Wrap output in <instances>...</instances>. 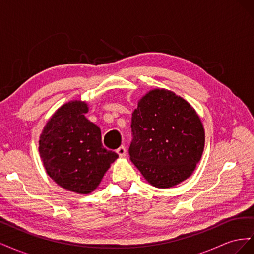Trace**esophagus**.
Listing matches in <instances>:
<instances>
[{"label":"esophagus","mask_w":254,"mask_h":254,"mask_svg":"<svg viewBox=\"0 0 254 254\" xmlns=\"http://www.w3.org/2000/svg\"><path fill=\"white\" fill-rule=\"evenodd\" d=\"M117 152L120 157H125L126 156V148L124 147V146H120V147L117 149Z\"/></svg>","instance_id":"34e87169"}]
</instances>
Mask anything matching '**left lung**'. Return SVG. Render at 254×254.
<instances>
[{"label": "left lung", "mask_w": 254, "mask_h": 254, "mask_svg": "<svg viewBox=\"0 0 254 254\" xmlns=\"http://www.w3.org/2000/svg\"><path fill=\"white\" fill-rule=\"evenodd\" d=\"M131 131L130 160L156 188H172L188 179L201 159V120L172 91L153 89L140 99L132 113Z\"/></svg>", "instance_id": "1"}]
</instances>
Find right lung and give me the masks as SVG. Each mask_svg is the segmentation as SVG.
<instances>
[{"label":"right lung","mask_w":254,"mask_h":254,"mask_svg":"<svg viewBox=\"0 0 254 254\" xmlns=\"http://www.w3.org/2000/svg\"><path fill=\"white\" fill-rule=\"evenodd\" d=\"M86 102L63 105L44 126L39 152L48 175L59 187L90 194L101 183L118 153L104 148L101 129L84 114Z\"/></svg>","instance_id":"add662e5"}]
</instances>
